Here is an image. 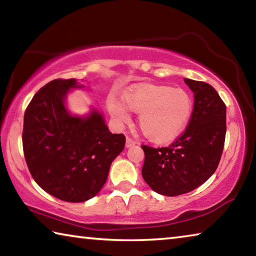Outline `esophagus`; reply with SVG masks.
<instances>
[{
  "label": "esophagus",
  "instance_id": "obj_1",
  "mask_svg": "<svg viewBox=\"0 0 256 256\" xmlns=\"http://www.w3.org/2000/svg\"><path fill=\"white\" fill-rule=\"evenodd\" d=\"M136 141L132 140L131 138H126V142H125V146H126V148H131V146H136Z\"/></svg>",
  "mask_w": 256,
  "mask_h": 256
}]
</instances>
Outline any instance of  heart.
I'll return each mask as SVG.
<instances>
[{
	"label": "heart",
	"instance_id": "1",
	"mask_svg": "<svg viewBox=\"0 0 256 256\" xmlns=\"http://www.w3.org/2000/svg\"><path fill=\"white\" fill-rule=\"evenodd\" d=\"M123 104L107 98V108L120 125L130 120L128 110L138 115V126L154 144H170L188 126L193 100L183 89L167 84H144L122 96Z\"/></svg>",
	"mask_w": 256,
	"mask_h": 256
}]
</instances>
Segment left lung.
Instances as JSON below:
<instances>
[{
  "instance_id": "1",
  "label": "left lung",
  "mask_w": 256,
  "mask_h": 256,
  "mask_svg": "<svg viewBox=\"0 0 256 256\" xmlns=\"http://www.w3.org/2000/svg\"><path fill=\"white\" fill-rule=\"evenodd\" d=\"M194 94V107L185 132L167 148L142 146V176L154 192L176 196L198 188L218 167L226 136V105L214 86L184 79Z\"/></svg>"
}]
</instances>
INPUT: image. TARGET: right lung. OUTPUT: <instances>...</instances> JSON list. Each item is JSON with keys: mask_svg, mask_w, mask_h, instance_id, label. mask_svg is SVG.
Wrapping results in <instances>:
<instances>
[{"mask_svg": "<svg viewBox=\"0 0 256 256\" xmlns=\"http://www.w3.org/2000/svg\"><path fill=\"white\" fill-rule=\"evenodd\" d=\"M73 89L84 86L58 79L34 94L24 112L22 144L30 174L42 190L60 200L84 202L106 183L125 136L110 132L96 107L72 114L66 98Z\"/></svg>", "mask_w": 256, "mask_h": 256, "instance_id": "obj_1", "label": "right lung"}]
</instances>
